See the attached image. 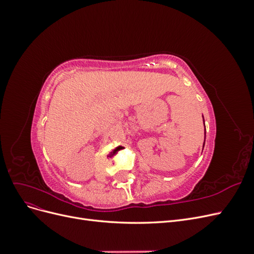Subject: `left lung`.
I'll list each match as a JSON object with an SVG mask.
<instances>
[{
  "instance_id": "left-lung-1",
  "label": "left lung",
  "mask_w": 254,
  "mask_h": 254,
  "mask_svg": "<svg viewBox=\"0 0 254 254\" xmlns=\"http://www.w3.org/2000/svg\"><path fill=\"white\" fill-rule=\"evenodd\" d=\"M203 123H204V120H203ZM204 129H205V126H204ZM204 141H205V132H204ZM203 146H204V142H203Z\"/></svg>"
}]
</instances>
